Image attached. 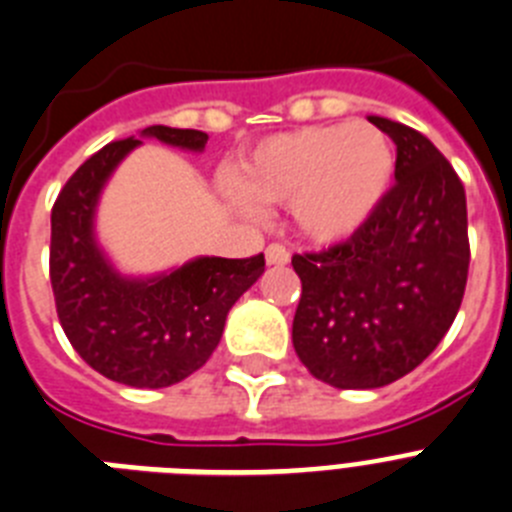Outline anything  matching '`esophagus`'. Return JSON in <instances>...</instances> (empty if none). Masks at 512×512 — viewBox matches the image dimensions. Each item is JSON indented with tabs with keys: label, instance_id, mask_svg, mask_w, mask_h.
I'll list each match as a JSON object with an SVG mask.
<instances>
[{
	"label": "esophagus",
	"instance_id": "1",
	"mask_svg": "<svg viewBox=\"0 0 512 512\" xmlns=\"http://www.w3.org/2000/svg\"><path fill=\"white\" fill-rule=\"evenodd\" d=\"M266 264L269 266L289 264V251L284 246H279V243H271V246H266Z\"/></svg>",
	"mask_w": 512,
	"mask_h": 512
}]
</instances>
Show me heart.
Returning <instances> with one entry per match:
<instances>
[{
	"mask_svg": "<svg viewBox=\"0 0 512 512\" xmlns=\"http://www.w3.org/2000/svg\"><path fill=\"white\" fill-rule=\"evenodd\" d=\"M395 174L392 140L374 125H312L256 143L228 200L246 217H261V205L289 207L305 241L336 246L377 217Z\"/></svg>",
	"mask_w": 512,
	"mask_h": 512,
	"instance_id": "b5f03b06",
	"label": "heart"
}]
</instances>
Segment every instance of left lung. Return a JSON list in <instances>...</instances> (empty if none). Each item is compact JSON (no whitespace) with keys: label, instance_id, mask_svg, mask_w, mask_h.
Wrapping results in <instances>:
<instances>
[{"label":"left lung","instance_id":"8db88e82","mask_svg":"<svg viewBox=\"0 0 512 512\" xmlns=\"http://www.w3.org/2000/svg\"><path fill=\"white\" fill-rule=\"evenodd\" d=\"M397 146L395 187L351 241L292 259L302 282L292 343L338 390H377L413 372L459 312L469 274L467 194L418 130L369 115Z\"/></svg>","mask_w":512,"mask_h":512}]
</instances>
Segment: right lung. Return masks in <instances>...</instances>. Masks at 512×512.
<instances>
[{
  "label": "right lung",
  "mask_w": 512,
  "mask_h": 512,
  "mask_svg": "<svg viewBox=\"0 0 512 512\" xmlns=\"http://www.w3.org/2000/svg\"><path fill=\"white\" fill-rule=\"evenodd\" d=\"M140 138L202 153V130L151 125ZM143 140L104 146L76 169L51 212V284L61 328L76 354L112 382L158 390L182 382L212 356L238 297L264 274L251 259L197 256L176 269L128 277L94 233L99 197L122 158Z\"/></svg>",
  "instance_id": "right-lung-1"
}]
</instances>
